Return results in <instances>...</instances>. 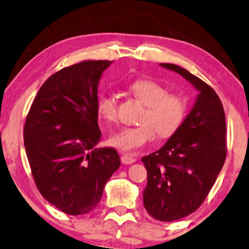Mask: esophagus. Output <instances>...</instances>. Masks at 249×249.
Segmentation results:
<instances>
[{
    "instance_id": "1",
    "label": "esophagus",
    "mask_w": 249,
    "mask_h": 249,
    "mask_svg": "<svg viewBox=\"0 0 249 249\" xmlns=\"http://www.w3.org/2000/svg\"><path fill=\"white\" fill-rule=\"evenodd\" d=\"M121 161L124 164H131V163L137 161V158L131 154H124L121 156Z\"/></svg>"
}]
</instances>
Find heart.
Listing matches in <instances>:
<instances>
[{
    "mask_svg": "<svg viewBox=\"0 0 249 249\" xmlns=\"http://www.w3.org/2000/svg\"><path fill=\"white\" fill-rule=\"evenodd\" d=\"M130 91L146 106L141 118L142 124L122 127L113 132L110 141L114 147L124 151H133L151 142L156 132L162 138L177 131L185 119L187 103L180 95L168 93L160 83L152 80H137L130 86ZM98 112L108 122L118 117L117 99L112 93H102L98 99Z\"/></svg>",
    "mask_w": 249,
    "mask_h": 249,
    "instance_id": "heart-1",
    "label": "heart"
}]
</instances>
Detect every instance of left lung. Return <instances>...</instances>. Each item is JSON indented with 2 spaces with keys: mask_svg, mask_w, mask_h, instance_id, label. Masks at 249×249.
<instances>
[{
  "mask_svg": "<svg viewBox=\"0 0 249 249\" xmlns=\"http://www.w3.org/2000/svg\"><path fill=\"white\" fill-rule=\"evenodd\" d=\"M162 68L183 76L198 91L177 131L141 158L147 169L143 206L155 219L174 221L204 202L226 159V119L219 97L207 83L171 63Z\"/></svg>",
  "mask_w": 249,
  "mask_h": 249,
  "instance_id": "obj_1",
  "label": "left lung"
}]
</instances>
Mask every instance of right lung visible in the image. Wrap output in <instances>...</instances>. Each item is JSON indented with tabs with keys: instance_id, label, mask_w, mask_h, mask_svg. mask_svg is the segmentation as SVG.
Returning a JSON list of instances; mask_svg holds the SVG:
<instances>
[{
	"instance_id": "add662e5",
	"label": "right lung",
	"mask_w": 249,
	"mask_h": 249,
	"mask_svg": "<svg viewBox=\"0 0 249 249\" xmlns=\"http://www.w3.org/2000/svg\"><path fill=\"white\" fill-rule=\"evenodd\" d=\"M112 61H83L43 83L24 124V147L37 189L68 215L90 213L107 181L120 167L113 148H94L98 86Z\"/></svg>"
}]
</instances>
